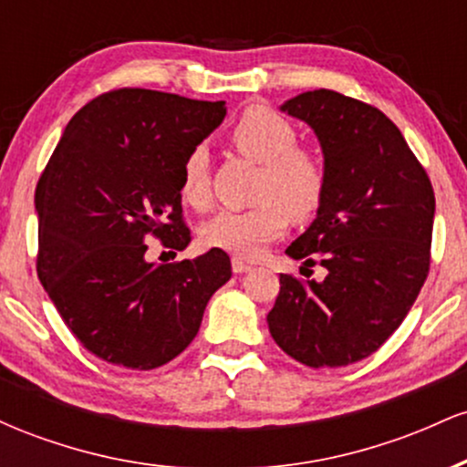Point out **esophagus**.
Here are the masks:
<instances>
[{"mask_svg":"<svg viewBox=\"0 0 467 467\" xmlns=\"http://www.w3.org/2000/svg\"><path fill=\"white\" fill-rule=\"evenodd\" d=\"M252 265L248 261H244L241 256H233V272L234 275H244V272H250Z\"/></svg>","mask_w":467,"mask_h":467,"instance_id":"obj_1","label":"esophagus"}]
</instances>
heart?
I'll list each match as a JSON object with an SVG mask.
<instances>
[{"label": "heart", "mask_w": 467, "mask_h": 467, "mask_svg": "<svg viewBox=\"0 0 467 467\" xmlns=\"http://www.w3.org/2000/svg\"><path fill=\"white\" fill-rule=\"evenodd\" d=\"M230 142L252 162L264 164L256 184V206L248 211H223L203 223V245L237 256H254L292 222H309L318 215L327 197L329 175L318 153L298 144L292 120L265 105H252L228 133ZM180 197L192 208L211 203L208 158L192 149L182 162Z\"/></svg>", "instance_id": "heart-1"}]
</instances>
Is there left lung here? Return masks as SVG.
Segmentation results:
<instances>
[{"instance_id":"obj_1","label":"left lung","mask_w":467,"mask_h":467,"mask_svg":"<svg viewBox=\"0 0 467 467\" xmlns=\"http://www.w3.org/2000/svg\"><path fill=\"white\" fill-rule=\"evenodd\" d=\"M281 109L316 131L329 175L318 217L285 254L327 276L281 275L267 327L294 360L347 367L378 351L410 312L431 270L435 191L378 107L314 89Z\"/></svg>"}]
</instances>
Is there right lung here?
I'll return each instance as SVG.
<instances>
[{
    "label": "right lung",
    "mask_w": 467,
    "mask_h": 467,
    "mask_svg": "<svg viewBox=\"0 0 467 467\" xmlns=\"http://www.w3.org/2000/svg\"><path fill=\"white\" fill-rule=\"evenodd\" d=\"M226 103L142 88L96 96L67 122L36 182V275L80 345L151 371L180 356L213 294L233 276L223 250L149 264V239L184 250L182 162Z\"/></svg>",
    "instance_id": "right-lung-1"
}]
</instances>
